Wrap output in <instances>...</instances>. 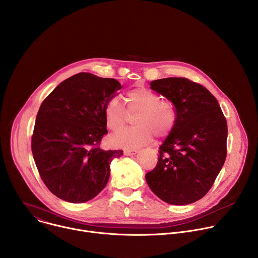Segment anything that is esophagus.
Here are the masks:
<instances>
[{
    "label": "esophagus",
    "mask_w": 258,
    "mask_h": 258,
    "mask_svg": "<svg viewBox=\"0 0 258 258\" xmlns=\"http://www.w3.org/2000/svg\"><path fill=\"white\" fill-rule=\"evenodd\" d=\"M139 153V150L138 149H134V150H124L123 154L125 156H132V155H136Z\"/></svg>",
    "instance_id": "1"
}]
</instances>
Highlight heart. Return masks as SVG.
<instances>
[{"mask_svg": "<svg viewBox=\"0 0 258 258\" xmlns=\"http://www.w3.org/2000/svg\"><path fill=\"white\" fill-rule=\"evenodd\" d=\"M126 111L118 98H111L104 107L106 126L112 132L120 131L126 123L127 114H137L136 126L124 130L110 138V144L116 148L137 149L149 144L156 133L160 138L168 136L173 130L177 114L174 105L162 100L157 93L138 88L125 96Z\"/></svg>", "mask_w": 258, "mask_h": 258, "instance_id": "heart-1", "label": "heart"}]
</instances>
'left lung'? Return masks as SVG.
<instances>
[{"mask_svg": "<svg viewBox=\"0 0 258 258\" xmlns=\"http://www.w3.org/2000/svg\"><path fill=\"white\" fill-rule=\"evenodd\" d=\"M170 101L177 119L159 148L156 167L146 174L152 192L166 203L187 205L212 187L227 157L228 125L214 96L183 78L150 83Z\"/></svg>", "mask_w": 258, "mask_h": 258, "instance_id": "1", "label": "left lung"}]
</instances>
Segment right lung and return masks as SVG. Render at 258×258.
Listing matches in <instances>:
<instances>
[{
    "label": "right lung",
    "instance_id": "obj_1",
    "mask_svg": "<svg viewBox=\"0 0 258 258\" xmlns=\"http://www.w3.org/2000/svg\"><path fill=\"white\" fill-rule=\"evenodd\" d=\"M121 85L81 72L63 81L42 103L31 151L47 188L70 203L95 198L106 186L110 163L122 150H102L107 128L104 107Z\"/></svg>",
    "mask_w": 258,
    "mask_h": 258
}]
</instances>
